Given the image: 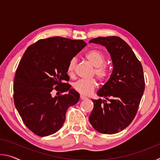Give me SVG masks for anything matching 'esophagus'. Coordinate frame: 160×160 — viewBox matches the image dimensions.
Segmentation results:
<instances>
[{
	"instance_id": "obj_1",
	"label": "esophagus",
	"mask_w": 160,
	"mask_h": 160,
	"mask_svg": "<svg viewBox=\"0 0 160 160\" xmlns=\"http://www.w3.org/2000/svg\"><path fill=\"white\" fill-rule=\"evenodd\" d=\"M80 99H82V100H85V99H88V97H85V96H84V95H82V94H81V95H80Z\"/></svg>"
}]
</instances>
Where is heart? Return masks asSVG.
Here are the masks:
<instances>
[{"label":"heart","instance_id":"obj_1","mask_svg":"<svg viewBox=\"0 0 160 160\" xmlns=\"http://www.w3.org/2000/svg\"><path fill=\"white\" fill-rule=\"evenodd\" d=\"M85 58L94 67H95L94 73L96 76L100 80L106 79L109 75V70L106 66H103V64L105 63V56L103 53L97 49H92L87 52ZM76 58H72L68 64L67 71L69 75H72L73 72L75 65H76ZM97 84L96 81L93 79H82L75 82L73 84V88L79 93L84 94V95H89L94 90V89L97 88Z\"/></svg>","mask_w":160,"mask_h":160}]
</instances>
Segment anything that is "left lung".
Segmentation results:
<instances>
[{"label": "left lung", "mask_w": 160, "mask_h": 160, "mask_svg": "<svg viewBox=\"0 0 160 160\" xmlns=\"http://www.w3.org/2000/svg\"><path fill=\"white\" fill-rule=\"evenodd\" d=\"M89 42L106 47L113 64L109 80L97 92L104 99H92L94 108L89 121L101 133H117L131 124L138 109L145 90L142 65L120 37H97Z\"/></svg>", "instance_id": "1"}]
</instances>
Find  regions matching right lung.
<instances>
[{
  "mask_svg": "<svg viewBox=\"0 0 160 160\" xmlns=\"http://www.w3.org/2000/svg\"><path fill=\"white\" fill-rule=\"evenodd\" d=\"M83 40L53 37L40 39L25 51L16 70L14 102L25 126L39 136L52 135L66 120L68 108L80 94L66 83L68 64L86 46ZM53 88L65 94L52 97Z\"/></svg>",
  "mask_w": 160,
  "mask_h": 160,
  "instance_id": "add662e5",
  "label": "right lung"
}]
</instances>
